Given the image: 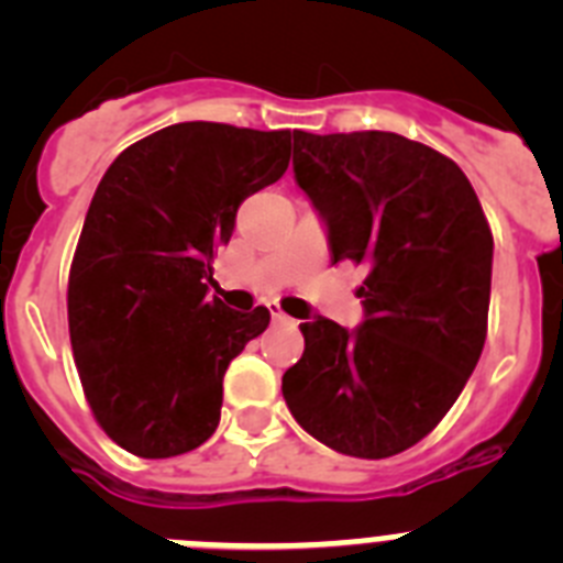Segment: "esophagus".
I'll list each match as a JSON object with an SVG mask.
<instances>
[{
    "label": "esophagus",
    "instance_id": "obj_1",
    "mask_svg": "<svg viewBox=\"0 0 563 563\" xmlns=\"http://www.w3.org/2000/svg\"><path fill=\"white\" fill-rule=\"evenodd\" d=\"M271 316H273V321H278V324H285V321H290V318H287L285 312L278 310V307H271Z\"/></svg>",
    "mask_w": 563,
    "mask_h": 563
}]
</instances>
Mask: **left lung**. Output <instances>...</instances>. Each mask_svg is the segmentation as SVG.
Instances as JSON below:
<instances>
[{
  "instance_id": "obj_1",
  "label": "left lung",
  "mask_w": 563,
  "mask_h": 563,
  "mask_svg": "<svg viewBox=\"0 0 563 563\" xmlns=\"http://www.w3.org/2000/svg\"><path fill=\"white\" fill-rule=\"evenodd\" d=\"M292 168L330 228L332 262L369 273L355 332L321 316L301 324L287 409L341 454L395 456L437 429L479 361L494 233L462 168L402 134L292 129Z\"/></svg>"
}]
</instances>
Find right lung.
<instances>
[{"instance_id":"right-lung-1","label":"right lung","mask_w":563,"mask_h":563,"mask_svg":"<svg viewBox=\"0 0 563 563\" xmlns=\"http://www.w3.org/2000/svg\"><path fill=\"white\" fill-rule=\"evenodd\" d=\"M290 129L174 123L114 157L69 265L73 357L92 417L129 454H188L220 426L222 377L271 312L208 296L236 208L290 163Z\"/></svg>"}]
</instances>
